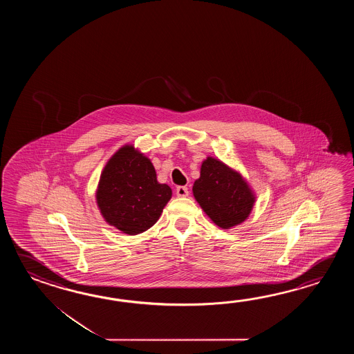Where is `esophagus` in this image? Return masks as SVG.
Returning a JSON list of instances; mask_svg holds the SVG:
<instances>
[{"mask_svg":"<svg viewBox=\"0 0 354 354\" xmlns=\"http://www.w3.org/2000/svg\"><path fill=\"white\" fill-rule=\"evenodd\" d=\"M176 195L178 197H187L188 196V188L186 186H178L176 188Z\"/></svg>","mask_w":354,"mask_h":354,"instance_id":"obj_1","label":"esophagus"}]
</instances>
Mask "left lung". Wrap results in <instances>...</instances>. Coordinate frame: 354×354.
I'll list each match as a JSON object with an SVG mask.
<instances>
[{
    "label": "left lung",
    "instance_id": "8db88e82",
    "mask_svg": "<svg viewBox=\"0 0 354 354\" xmlns=\"http://www.w3.org/2000/svg\"><path fill=\"white\" fill-rule=\"evenodd\" d=\"M192 192L205 214L221 229L245 221L256 203V195L243 176L212 157L203 160Z\"/></svg>",
    "mask_w": 354,
    "mask_h": 354
}]
</instances>
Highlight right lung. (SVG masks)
Instances as JSON below:
<instances>
[{
    "instance_id": "obj_1",
    "label": "right lung",
    "mask_w": 354,
    "mask_h": 354,
    "mask_svg": "<svg viewBox=\"0 0 354 354\" xmlns=\"http://www.w3.org/2000/svg\"><path fill=\"white\" fill-rule=\"evenodd\" d=\"M172 189L159 183L151 159L127 144L107 160L98 180L96 203L109 225L136 235L158 221Z\"/></svg>"
}]
</instances>
